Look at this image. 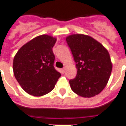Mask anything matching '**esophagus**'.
Masks as SVG:
<instances>
[{
    "mask_svg": "<svg viewBox=\"0 0 126 126\" xmlns=\"http://www.w3.org/2000/svg\"><path fill=\"white\" fill-rule=\"evenodd\" d=\"M61 70V72H62V73H65V68H62Z\"/></svg>",
    "mask_w": 126,
    "mask_h": 126,
    "instance_id": "1",
    "label": "esophagus"
}]
</instances>
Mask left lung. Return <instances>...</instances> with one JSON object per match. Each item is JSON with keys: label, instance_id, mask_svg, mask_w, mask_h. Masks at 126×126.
Masks as SVG:
<instances>
[{"label": "left lung", "instance_id": "obj_1", "mask_svg": "<svg viewBox=\"0 0 126 126\" xmlns=\"http://www.w3.org/2000/svg\"><path fill=\"white\" fill-rule=\"evenodd\" d=\"M77 69L69 81L73 92L83 97L98 95L106 87L112 70L108 50L89 35L73 34L66 37Z\"/></svg>", "mask_w": 126, "mask_h": 126}]
</instances>
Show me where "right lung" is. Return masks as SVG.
Returning a JSON list of instances; mask_svg holds the SVG:
<instances>
[{
	"instance_id": "right-lung-1",
	"label": "right lung",
	"mask_w": 126,
	"mask_h": 126,
	"mask_svg": "<svg viewBox=\"0 0 126 126\" xmlns=\"http://www.w3.org/2000/svg\"><path fill=\"white\" fill-rule=\"evenodd\" d=\"M56 41L55 37L42 34L21 47L15 56L14 75L27 94L43 96L54 89L61 76L53 66Z\"/></svg>"
}]
</instances>
